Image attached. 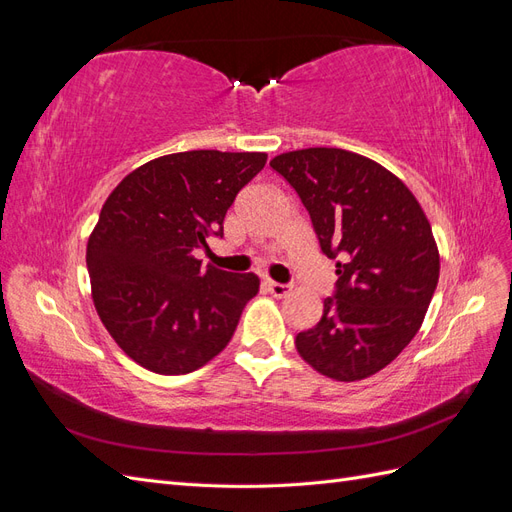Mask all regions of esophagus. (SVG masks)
<instances>
[{"label": "esophagus", "mask_w": 512, "mask_h": 512, "mask_svg": "<svg viewBox=\"0 0 512 512\" xmlns=\"http://www.w3.org/2000/svg\"><path fill=\"white\" fill-rule=\"evenodd\" d=\"M265 288L273 294L275 299H282V297H286V294L290 292V288L286 286V284H280V282H273V280H267L265 282Z\"/></svg>", "instance_id": "1"}]
</instances>
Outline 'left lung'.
Segmentation results:
<instances>
[{
  "label": "left lung",
  "mask_w": 512,
  "mask_h": 512,
  "mask_svg": "<svg viewBox=\"0 0 512 512\" xmlns=\"http://www.w3.org/2000/svg\"><path fill=\"white\" fill-rule=\"evenodd\" d=\"M303 200L322 252L337 258L335 299L297 335L301 359L337 382L378 374L421 329L440 252L416 196L354 151L309 147L271 160Z\"/></svg>",
  "instance_id": "left-lung-1"
}]
</instances>
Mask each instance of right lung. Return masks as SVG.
Wrapping results in <instances>:
<instances>
[{
    "mask_svg": "<svg viewBox=\"0 0 512 512\" xmlns=\"http://www.w3.org/2000/svg\"><path fill=\"white\" fill-rule=\"evenodd\" d=\"M267 162L260 151H181L132 170L108 194L87 241L96 312L132 361L162 376L207 365L230 342L254 273L200 267L235 196Z\"/></svg>",
    "mask_w": 512,
    "mask_h": 512,
    "instance_id": "1",
    "label": "right lung"
}]
</instances>
